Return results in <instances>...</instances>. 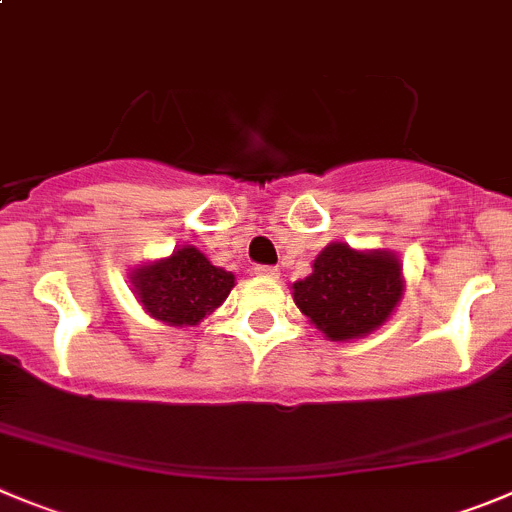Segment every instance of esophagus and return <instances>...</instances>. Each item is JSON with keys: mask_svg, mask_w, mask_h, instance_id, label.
<instances>
[{"mask_svg": "<svg viewBox=\"0 0 512 512\" xmlns=\"http://www.w3.org/2000/svg\"><path fill=\"white\" fill-rule=\"evenodd\" d=\"M255 275H260V278H278L280 272H278V267H270V265H257V267H255Z\"/></svg>", "mask_w": 512, "mask_h": 512, "instance_id": "obj_1", "label": "esophagus"}]
</instances>
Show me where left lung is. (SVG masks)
Here are the masks:
<instances>
[{"label":"left lung","mask_w":512,"mask_h":512,"mask_svg":"<svg viewBox=\"0 0 512 512\" xmlns=\"http://www.w3.org/2000/svg\"><path fill=\"white\" fill-rule=\"evenodd\" d=\"M404 295L401 262L389 250H353L331 242L313 272L293 285V300L331 341L364 338L389 321Z\"/></svg>","instance_id":"1"}]
</instances>
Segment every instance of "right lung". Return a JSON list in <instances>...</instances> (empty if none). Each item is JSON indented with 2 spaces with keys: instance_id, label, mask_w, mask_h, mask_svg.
Returning a JSON list of instances; mask_svg holds the SVG:
<instances>
[{
  "instance_id": "1",
  "label": "right lung",
  "mask_w": 512,
  "mask_h": 512,
  "mask_svg": "<svg viewBox=\"0 0 512 512\" xmlns=\"http://www.w3.org/2000/svg\"><path fill=\"white\" fill-rule=\"evenodd\" d=\"M133 293L151 318L166 326H199L227 300L232 272L212 265L197 247L184 245L169 257L131 272Z\"/></svg>"
}]
</instances>
